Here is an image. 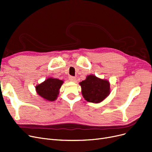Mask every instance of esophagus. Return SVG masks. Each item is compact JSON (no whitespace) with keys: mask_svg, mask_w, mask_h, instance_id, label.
Masks as SVG:
<instances>
[{"mask_svg":"<svg viewBox=\"0 0 152 152\" xmlns=\"http://www.w3.org/2000/svg\"><path fill=\"white\" fill-rule=\"evenodd\" d=\"M69 80L70 81H73V82H75V81L76 80V77H75V76H71L69 77Z\"/></svg>","mask_w":152,"mask_h":152,"instance_id":"esophagus-1","label":"esophagus"}]
</instances>
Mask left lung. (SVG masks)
I'll return each mask as SVG.
<instances>
[{
  "label": "left lung",
  "mask_w": 152,
  "mask_h": 152,
  "mask_svg": "<svg viewBox=\"0 0 152 152\" xmlns=\"http://www.w3.org/2000/svg\"><path fill=\"white\" fill-rule=\"evenodd\" d=\"M80 84L84 98L89 102H100L110 93L109 81L93 75L87 76L86 79Z\"/></svg>",
  "instance_id": "8db88e82"
}]
</instances>
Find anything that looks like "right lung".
I'll return each instance as SVG.
<instances>
[{"instance_id":"1","label":"right lung","mask_w":152,"mask_h":152,"mask_svg":"<svg viewBox=\"0 0 152 152\" xmlns=\"http://www.w3.org/2000/svg\"><path fill=\"white\" fill-rule=\"evenodd\" d=\"M63 81L58 79L48 78L42 84L36 86L38 95L50 101H54L59 93Z\"/></svg>"}]
</instances>
